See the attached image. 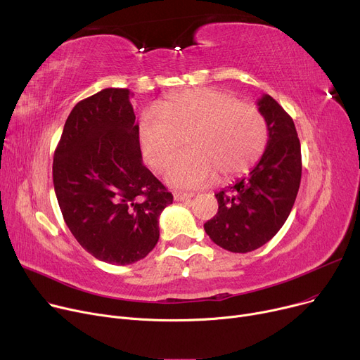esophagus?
<instances>
[{"label":"esophagus","mask_w":360,"mask_h":360,"mask_svg":"<svg viewBox=\"0 0 360 360\" xmlns=\"http://www.w3.org/2000/svg\"><path fill=\"white\" fill-rule=\"evenodd\" d=\"M194 195L193 194H185V193H175L174 200L175 201H190Z\"/></svg>","instance_id":"34e87169"}]
</instances>
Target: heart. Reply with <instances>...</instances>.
<instances>
[{"label":"heart","instance_id":"obj_1","mask_svg":"<svg viewBox=\"0 0 360 360\" xmlns=\"http://www.w3.org/2000/svg\"><path fill=\"white\" fill-rule=\"evenodd\" d=\"M185 139L188 153L166 170L169 185L195 190L217 176L228 182L261 158L269 139L267 121L251 103L217 89H191L169 96L162 110L147 109L140 122L143 158L156 170L175 158Z\"/></svg>","mask_w":360,"mask_h":360}]
</instances>
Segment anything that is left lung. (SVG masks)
I'll return each mask as SVG.
<instances>
[{"label": "left lung", "instance_id": "8db88e82", "mask_svg": "<svg viewBox=\"0 0 360 360\" xmlns=\"http://www.w3.org/2000/svg\"><path fill=\"white\" fill-rule=\"evenodd\" d=\"M257 106L267 121V147L247 176L216 194L219 212L204 223L205 233L216 245L239 254L262 247L281 229L302 176L293 120L270 94H262Z\"/></svg>", "mask_w": 360, "mask_h": 360}]
</instances>
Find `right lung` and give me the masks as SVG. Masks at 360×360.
Listing matches in <instances>:
<instances>
[{"label":"right lung","instance_id":"1","mask_svg":"<svg viewBox=\"0 0 360 360\" xmlns=\"http://www.w3.org/2000/svg\"><path fill=\"white\" fill-rule=\"evenodd\" d=\"M128 89L79 102L56 146L52 176L68 229L94 258L128 266L159 240V217L174 195L143 165Z\"/></svg>","mask_w":360,"mask_h":360}]
</instances>
